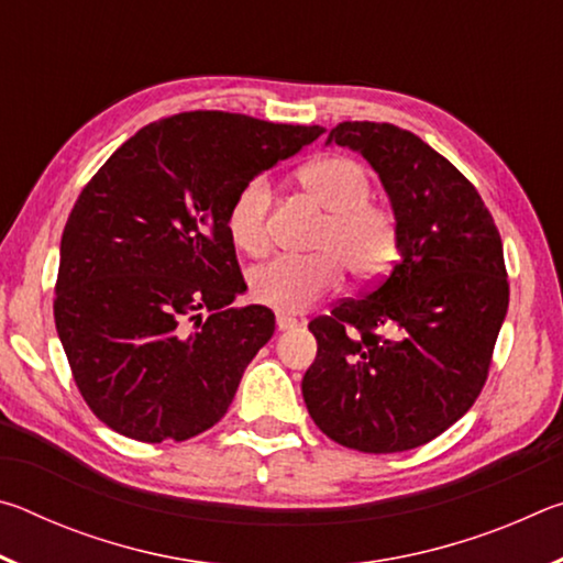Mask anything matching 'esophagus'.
<instances>
[{
	"label": "esophagus",
	"mask_w": 563,
	"mask_h": 563,
	"mask_svg": "<svg viewBox=\"0 0 563 563\" xmlns=\"http://www.w3.org/2000/svg\"><path fill=\"white\" fill-rule=\"evenodd\" d=\"M275 322H278V330H292V328L300 325L298 318L288 316V312H278V316H275Z\"/></svg>",
	"instance_id": "esophagus-1"
}]
</instances>
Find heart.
<instances>
[{"label":"heart","instance_id":"b5f03b06","mask_svg":"<svg viewBox=\"0 0 563 563\" xmlns=\"http://www.w3.org/2000/svg\"><path fill=\"white\" fill-rule=\"evenodd\" d=\"M300 186L328 213L310 243L316 255L275 258L247 275L253 300L280 312H302L340 290L342 271L355 280H375L397 258V221L389 208L369 201L373 180L360 161L342 154L312 161L300 170ZM271 198L268 178L255 176L228 206V235L255 258L271 247Z\"/></svg>","mask_w":563,"mask_h":563}]
</instances>
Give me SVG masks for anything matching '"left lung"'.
<instances>
[{
    "mask_svg": "<svg viewBox=\"0 0 563 563\" xmlns=\"http://www.w3.org/2000/svg\"><path fill=\"white\" fill-rule=\"evenodd\" d=\"M325 144L375 168L399 261L360 300L310 322L318 355L302 399L342 446L415 450L452 427L487 379L509 308L501 238L476 188L415 133L342 121Z\"/></svg>",
    "mask_w": 563,
    "mask_h": 563,
    "instance_id": "1",
    "label": "left lung"
}]
</instances>
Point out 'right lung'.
<instances>
[{
  "mask_svg": "<svg viewBox=\"0 0 563 563\" xmlns=\"http://www.w3.org/2000/svg\"><path fill=\"white\" fill-rule=\"evenodd\" d=\"M322 126L188 111L141 129L81 190L59 245L54 320L91 412L139 442H184L231 407L273 338L225 216L243 184Z\"/></svg>",
  "mask_w": 563,
  "mask_h": 563,
  "instance_id": "1",
  "label": "right lung"
}]
</instances>
